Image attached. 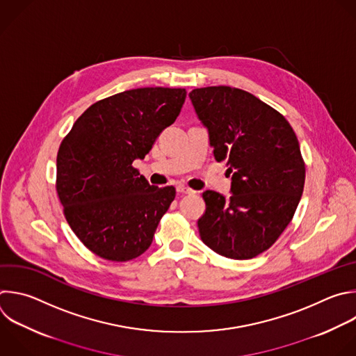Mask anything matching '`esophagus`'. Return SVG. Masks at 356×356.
I'll return each instance as SVG.
<instances>
[{"mask_svg":"<svg viewBox=\"0 0 356 356\" xmlns=\"http://www.w3.org/2000/svg\"><path fill=\"white\" fill-rule=\"evenodd\" d=\"M176 190H177V193H184V194H191V193H194V190H191L190 187H187V186H184V184L176 186Z\"/></svg>","mask_w":356,"mask_h":356,"instance_id":"1","label":"esophagus"}]
</instances>
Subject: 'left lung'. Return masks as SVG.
I'll list each match as a JSON object with an SVG mask.
<instances>
[{"instance_id":"left-lung-1","label":"left lung","mask_w":356,"mask_h":356,"mask_svg":"<svg viewBox=\"0 0 356 356\" xmlns=\"http://www.w3.org/2000/svg\"><path fill=\"white\" fill-rule=\"evenodd\" d=\"M218 162L227 161L230 195L202 193L201 241L215 253L248 260L268 250L289 225L305 186V162L286 118L230 86L188 93Z\"/></svg>"}]
</instances>
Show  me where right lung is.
<instances>
[{
	"label": "right lung",
	"instance_id": "right-lung-1",
	"mask_svg": "<svg viewBox=\"0 0 356 356\" xmlns=\"http://www.w3.org/2000/svg\"><path fill=\"white\" fill-rule=\"evenodd\" d=\"M181 88H138L89 106L57 154L56 190L76 238L110 261L137 259L152 243L176 197L133 166L175 123L186 99Z\"/></svg>",
	"mask_w": 356,
	"mask_h": 356
}]
</instances>
